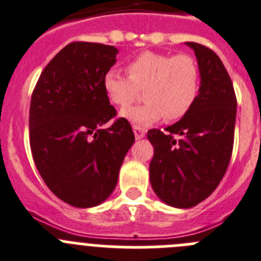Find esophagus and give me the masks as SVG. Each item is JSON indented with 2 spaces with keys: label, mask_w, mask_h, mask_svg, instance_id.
<instances>
[{
  "label": "esophagus",
  "mask_w": 261,
  "mask_h": 261,
  "mask_svg": "<svg viewBox=\"0 0 261 261\" xmlns=\"http://www.w3.org/2000/svg\"><path fill=\"white\" fill-rule=\"evenodd\" d=\"M133 130H134V135H135V139H142V138H144L145 135L144 128L139 127V126H134Z\"/></svg>",
  "instance_id": "esophagus-1"
}]
</instances>
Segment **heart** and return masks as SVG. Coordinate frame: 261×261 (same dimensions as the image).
<instances>
[{
    "label": "heart",
    "instance_id": "b5f03b06",
    "mask_svg": "<svg viewBox=\"0 0 261 261\" xmlns=\"http://www.w3.org/2000/svg\"><path fill=\"white\" fill-rule=\"evenodd\" d=\"M128 76L108 70L102 90L114 107L126 108L144 90V104L122 110L121 116L136 126L152 125L160 119L175 121L189 113L200 87L196 61L187 55L143 51L126 65Z\"/></svg>",
    "mask_w": 261,
    "mask_h": 261
}]
</instances>
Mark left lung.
Returning a JSON list of instances; mask_svg holds the SVG:
<instances>
[{
    "label": "left lung",
    "instance_id": "left-lung-1",
    "mask_svg": "<svg viewBox=\"0 0 261 261\" xmlns=\"http://www.w3.org/2000/svg\"><path fill=\"white\" fill-rule=\"evenodd\" d=\"M185 44L195 51L200 71L196 101L165 133L152 128L147 134L154 151L152 189L174 208L195 206L221 182L233 151L237 117L236 93L224 63L206 46Z\"/></svg>",
    "mask_w": 261,
    "mask_h": 261
}]
</instances>
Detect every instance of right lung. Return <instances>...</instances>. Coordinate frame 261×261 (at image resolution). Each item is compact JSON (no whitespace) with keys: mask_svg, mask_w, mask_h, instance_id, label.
<instances>
[{"mask_svg":"<svg viewBox=\"0 0 261 261\" xmlns=\"http://www.w3.org/2000/svg\"><path fill=\"white\" fill-rule=\"evenodd\" d=\"M118 49L76 41L43 70L30 107V144L40 175L53 194L76 208L104 203L118 182L135 136L116 116L102 90Z\"/></svg>","mask_w":261,"mask_h":261,"instance_id":"right-lung-1","label":"right lung"}]
</instances>
